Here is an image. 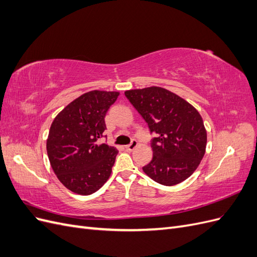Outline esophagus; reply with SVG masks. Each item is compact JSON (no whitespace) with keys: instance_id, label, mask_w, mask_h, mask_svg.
I'll use <instances>...</instances> for the list:
<instances>
[{"instance_id":"esophagus-1","label":"esophagus","mask_w":257,"mask_h":257,"mask_svg":"<svg viewBox=\"0 0 257 257\" xmlns=\"http://www.w3.org/2000/svg\"><path fill=\"white\" fill-rule=\"evenodd\" d=\"M137 145H138V143H137V141H135V139H133V141H132V143L130 144V145H126L125 146V150H127V151H133L135 148L137 147Z\"/></svg>"}]
</instances>
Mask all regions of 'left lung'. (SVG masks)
<instances>
[{
	"label": "left lung",
	"instance_id": "left-lung-1",
	"mask_svg": "<svg viewBox=\"0 0 257 257\" xmlns=\"http://www.w3.org/2000/svg\"><path fill=\"white\" fill-rule=\"evenodd\" d=\"M124 94L155 134L153 158L143 167L163 185H176L195 172L203 160L207 132L199 112L175 93L160 87L128 90Z\"/></svg>",
	"mask_w": 257,
	"mask_h": 257
}]
</instances>
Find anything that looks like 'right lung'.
<instances>
[{
  "mask_svg": "<svg viewBox=\"0 0 257 257\" xmlns=\"http://www.w3.org/2000/svg\"><path fill=\"white\" fill-rule=\"evenodd\" d=\"M119 92L90 91L54 118L47 139L50 165L60 182L79 195L99 190L110 177L118 150L99 144L105 115Z\"/></svg>",
  "mask_w": 257,
  "mask_h": 257,
  "instance_id": "1",
  "label": "right lung"
}]
</instances>
